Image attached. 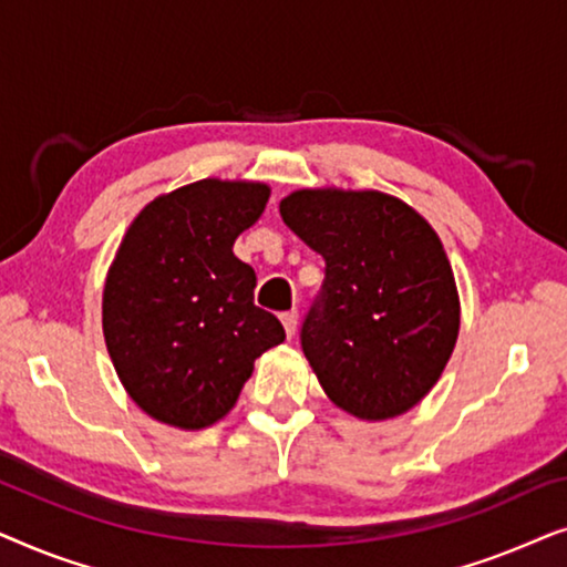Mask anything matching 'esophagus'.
<instances>
[{"label":"esophagus","mask_w":567,"mask_h":567,"mask_svg":"<svg viewBox=\"0 0 567 567\" xmlns=\"http://www.w3.org/2000/svg\"><path fill=\"white\" fill-rule=\"evenodd\" d=\"M281 322H284V330L286 336H293L297 332V322H299V312L297 309H289V312H281Z\"/></svg>","instance_id":"1"}]
</instances>
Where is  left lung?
I'll return each instance as SVG.
<instances>
[{
    "mask_svg": "<svg viewBox=\"0 0 567 567\" xmlns=\"http://www.w3.org/2000/svg\"><path fill=\"white\" fill-rule=\"evenodd\" d=\"M281 219L324 258L299 340L322 390L384 421L439 382L460 332L452 266L431 224L377 190H297Z\"/></svg>",
    "mask_w": 567,
    "mask_h": 567,
    "instance_id": "8db88e82",
    "label": "left lung"
}]
</instances>
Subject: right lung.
Masks as SVG:
<instances>
[{
	"instance_id": "right-lung-1",
	"label": "right lung",
	"mask_w": 567,
	"mask_h": 567,
	"mask_svg": "<svg viewBox=\"0 0 567 567\" xmlns=\"http://www.w3.org/2000/svg\"><path fill=\"white\" fill-rule=\"evenodd\" d=\"M268 185L198 181L152 200L107 274L103 332L123 386L177 429L227 415L262 351L284 343L255 307V270L231 252L266 208Z\"/></svg>"
}]
</instances>
